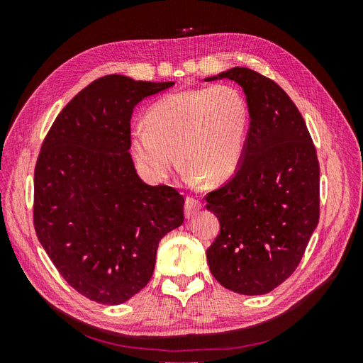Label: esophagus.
<instances>
[{"mask_svg": "<svg viewBox=\"0 0 363 363\" xmlns=\"http://www.w3.org/2000/svg\"><path fill=\"white\" fill-rule=\"evenodd\" d=\"M201 207V204L196 201L195 199H191V196H188L184 201V216L186 218H192L196 212H199V208Z\"/></svg>", "mask_w": 363, "mask_h": 363, "instance_id": "1", "label": "esophagus"}]
</instances>
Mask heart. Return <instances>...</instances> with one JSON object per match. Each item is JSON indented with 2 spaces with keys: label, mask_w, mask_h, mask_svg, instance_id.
<instances>
[{
  "label": "heart",
  "mask_w": 363,
  "mask_h": 363,
  "mask_svg": "<svg viewBox=\"0 0 363 363\" xmlns=\"http://www.w3.org/2000/svg\"><path fill=\"white\" fill-rule=\"evenodd\" d=\"M250 111L232 84L174 92L150 107L147 123L130 131L138 168L155 183L167 180L180 162L186 179L208 184L227 182L244 159Z\"/></svg>",
  "instance_id": "heart-1"
}]
</instances>
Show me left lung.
<instances>
[{
	"label": "left lung",
	"mask_w": 363,
	"mask_h": 363,
	"mask_svg": "<svg viewBox=\"0 0 363 363\" xmlns=\"http://www.w3.org/2000/svg\"><path fill=\"white\" fill-rule=\"evenodd\" d=\"M224 79L244 89L250 128L239 169L206 196L221 225L206 255L224 288L262 295L298 267L318 225L320 163L301 113L277 83L239 67L204 80Z\"/></svg>",
	"instance_id": "8db88e82"
}]
</instances>
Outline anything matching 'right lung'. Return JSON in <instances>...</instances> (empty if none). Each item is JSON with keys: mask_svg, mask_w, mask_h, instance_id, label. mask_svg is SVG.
<instances>
[{"mask_svg": "<svg viewBox=\"0 0 363 363\" xmlns=\"http://www.w3.org/2000/svg\"><path fill=\"white\" fill-rule=\"evenodd\" d=\"M174 82L111 74L63 107L35 169V228L54 267L86 298L125 303L147 286L160 239L183 224V196L142 180L130 155V121Z\"/></svg>", "mask_w": 363, "mask_h": 363, "instance_id": "obj_1", "label": "right lung"}]
</instances>
